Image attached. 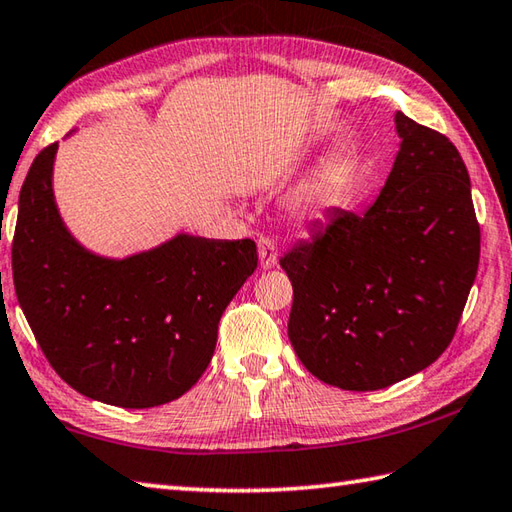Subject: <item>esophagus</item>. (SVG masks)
Returning <instances> with one entry per match:
<instances>
[{"label": "esophagus", "instance_id": "1", "mask_svg": "<svg viewBox=\"0 0 512 512\" xmlns=\"http://www.w3.org/2000/svg\"><path fill=\"white\" fill-rule=\"evenodd\" d=\"M257 250H259V264L262 268H273L277 264V246L270 237H262L257 242Z\"/></svg>", "mask_w": 512, "mask_h": 512}]
</instances>
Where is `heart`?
Returning <instances> with one entry per match:
<instances>
[{"label":"heart","instance_id":"b5f03b06","mask_svg":"<svg viewBox=\"0 0 512 512\" xmlns=\"http://www.w3.org/2000/svg\"><path fill=\"white\" fill-rule=\"evenodd\" d=\"M353 186V168L344 159H328L317 173L290 199V213L299 219H313L346 202Z\"/></svg>","mask_w":512,"mask_h":512}]
</instances>
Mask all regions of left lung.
Returning a JSON list of instances; mask_svg holds the SVG:
<instances>
[{
	"label": "left lung",
	"instance_id": "obj_1",
	"mask_svg": "<svg viewBox=\"0 0 512 512\" xmlns=\"http://www.w3.org/2000/svg\"><path fill=\"white\" fill-rule=\"evenodd\" d=\"M402 139L366 213L328 210L279 259L293 284L288 339L310 373L379 390L430 366L453 342L479 266L470 177L453 142L395 115Z\"/></svg>",
	"mask_w": 512,
	"mask_h": 512
}]
</instances>
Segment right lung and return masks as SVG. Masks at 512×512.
<instances>
[{
	"label": "right lung",
	"instance_id": "add662e5",
	"mask_svg": "<svg viewBox=\"0 0 512 512\" xmlns=\"http://www.w3.org/2000/svg\"><path fill=\"white\" fill-rule=\"evenodd\" d=\"M57 144L35 157L13 239L17 302L50 366L97 402L153 408L197 384L219 319L257 268L253 239L179 233L124 259L86 250L53 195Z\"/></svg>",
	"mask_w": 512,
	"mask_h": 512
}]
</instances>
